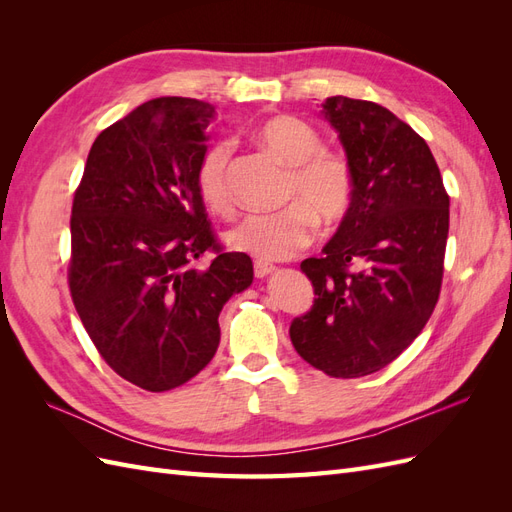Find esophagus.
Listing matches in <instances>:
<instances>
[{"label":"esophagus","mask_w":512,"mask_h":512,"mask_svg":"<svg viewBox=\"0 0 512 512\" xmlns=\"http://www.w3.org/2000/svg\"><path fill=\"white\" fill-rule=\"evenodd\" d=\"M273 271H275V265H271V262H267V260H256L254 262V275L256 277H267Z\"/></svg>","instance_id":"obj_1"}]
</instances>
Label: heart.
Instances as JSON below:
<instances>
[{
	"instance_id": "heart-1",
	"label": "heart",
	"mask_w": 512,
	"mask_h": 512,
	"mask_svg": "<svg viewBox=\"0 0 512 512\" xmlns=\"http://www.w3.org/2000/svg\"><path fill=\"white\" fill-rule=\"evenodd\" d=\"M256 141L280 158L288 170L286 203L273 213H250L232 228V250L258 260H286L316 237V218L324 226L342 222L352 209L356 179L346 156L322 149V138L307 121L277 115L262 121ZM196 188L203 203L218 215H230L235 198L230 188V145H211L196 166Z\"/></svg>"
}]
</instances>
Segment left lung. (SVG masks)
I'll list each match as a JSON object with an SVG mask.
<instances>
[{
  "instance_id": "left-lung-1",
  "label": "left lung",
  "mask_w": 512,
  "mask_h": 512,
  "mask_svg": "<svg viewBox=\"0 0 512 512\" xmlns=\"http://www.w3.org/2000/svg\"><path fill=\"white\" fill-rule=\"evenodd\" d=\"M356 192L320 258L301 262L314 305L290 322V342L331 378L380 371L423 331L438 303L448 237L440 168L406 121L367 100L333 96Z\"/></svg>"
}]
</instances>
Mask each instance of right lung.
Instances as JSON below:
<instances>
[{
  "mask_svg": "<svg viewBox=\"0 0 512 512\" xmlns=\"http://www.w3.org/2000/svg\"><path fill=\"white\" fill-rule=\"evenodd\" d=\"M213 119L194 98L141 104L98 134L74 192L72 303L106 365L151 393L207 367L224 303L254 277L250 256L224 250L196 188Z\"/></svg>",
  "mask_w": 512,
  "mask_h": 512,
  "instance_id": "obj_1",
  "label": "right lung"
}]
</instances>
